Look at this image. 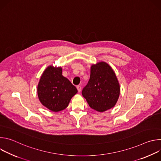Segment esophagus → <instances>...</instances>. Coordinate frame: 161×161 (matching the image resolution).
I'll return each mask as SVG.
<instances>
[{"instance_id": "obj_1", "label": "esophagus", "mask_w": 161, "mask_h": 161, "mask_svg": "<svg viewBox=\"0 0 161 161\" xmlns=\"http://www.w3.org/2000/svg\"><path fill=\"white\" fill-rule=\"evenodd\" d=\"M76 88H77V89H78V92H80L81 90V86L80 85H78V86H76Z\"/></svg>"}]
</instances>
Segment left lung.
<instances>
[{"mask_svg": "<svg viewBox=\"0 0 161 161\" xmlns=\"http://www.w3.org/2000/svg\"><path fill=\"white\" fill-rule=\"evenodd\" d=\"M81 93L90 107L97 111L113 108L119 97L120 85L112 68L104 62L92 65L90 80Z\"/></svg>", "mask_w": 161, "mask_h": 161, "instance_id": "1", "label": "left lung"}]
</instances>
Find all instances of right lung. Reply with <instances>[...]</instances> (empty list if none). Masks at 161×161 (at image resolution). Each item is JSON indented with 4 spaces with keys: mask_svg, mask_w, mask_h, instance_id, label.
I'll list each match as a JSON object with an SVG mask.
<instances>
[{
    "mask_svg": "<svg viewBox=\"0 0 161 161\" xmlns=\"http://www.w3.org/2000/svg\"><path fill=\"white\" fill-rule=\"evenodd\" d=\"M77 88L62 76L61 67H48L42 75L37 86L40 102L50 110L58 112L66 108Z\"/></svg>",
    "mask_w": 161,
    "mask_h": 161,
    "instance_id": "right-lung-1",
    "label": "right lung"
}]
</instances>
